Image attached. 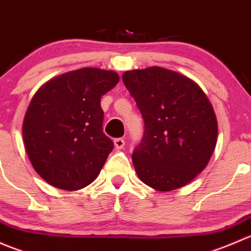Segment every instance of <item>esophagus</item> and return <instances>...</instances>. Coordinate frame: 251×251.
<instances>
[{"label": "esophagus", "instance_id": "34e87169", "mask_svg": "<svg viewBox=\"0 0 251 251\" xmlns=\"http://www.w3.org/2000/svg\"><path fill=\"white\" fill-rule=\"evenodd\" d=\"M114 144H115L116 149H123L124 146H125V141L123 138H115L114 140Z\"/></svg>", "mask_w": 251, "mask_h": 251}]
</instances>
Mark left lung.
I'll list each match as a JSON object with an SVG mask.
<instances>
[{
    "label": "left lung",
    "mask_w": 251,
    "mask_h": 251,
    "mask_svg": "<svg viewBox=\"0 0 251 251\" xmlns=\"http://www.w3.org/2000/svg\"><path fill=\"white\" fill-rule=\"evenodd\" d=\"M144 121L132 163L143 183L160 192L183 187L206 168L217 142L214 108L184 75L151 67L124 73Z\"/></svg>",
    "instance_id": "1"
}]
</instances>
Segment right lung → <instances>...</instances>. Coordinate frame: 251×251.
I'll return each instance as SVG.
<instances>
[{"instance_id": "1", "label": "right lung", "mask_w": 251, "mask_h": 251, "mask_svg": "<svg viewBox=\"0 0 251 251\" xmlns=\"http://www.w3.org/2000/svg\"><path fill=\"white\" fill-rule=\"evenodd\" d=\"M119 82L110 70L82 68L39 88L23 123L25 151L50 186L77 191L97 178L114 148L103 133L100 98Z\"/></svg>"}]
</instances>
